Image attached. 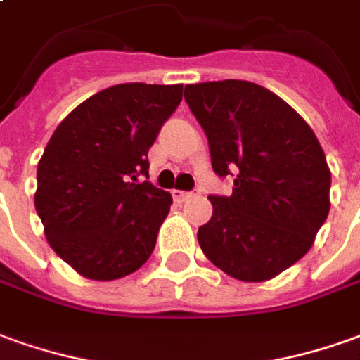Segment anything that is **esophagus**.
<instances>
[{"mask_svg":"<svg viewBox=\"0 0 360 360\" xmlns=\"http://www.w3.org/2000/svg\"><path fill=\"white\" fill-rule=\"evenodd\" d=\"M188 197H193V193H191V191H179V188H173V198H175L177 202H183V200H187Z\"/></svg>","mask_w":360,"mask_h":360,"instance_id":"34e87169","label":"esophagus"}]
</instances>
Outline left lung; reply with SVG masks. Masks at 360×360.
Returning <instances> with one entry per match:
<instances>
[{
  "label": "left lung",
  "mask_w": 360,
  "mask_h": 360,
  "mask_svg": "<svg viewBox=\"0 0 360 360\" xmlns=\"http://www.w3.org/2000/svg\"><path fill=\"white\" fill-rule=\"evenodd\" d=\"M185 101L230 197L210 195L212 218L198 228L206 257L226 275L263 283L302 259L329 212V172L314 130L265 87L241 79L185 87Z\"/></svg>",
  "instance_id": "obj_1"
}]
</instances>
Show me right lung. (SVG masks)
<instances>
[{
    "mask_svg": "<svg viewBox=\"0 0 360 360\" xmlns=\"http://www.w3.org/2000/svg\"><path fill=\"white\" fill-rule=\"evenodd\" d=\"M181 99V84L112 85L77 105L44 148L34 208L50 248L85 278H122L152 255L173 198L138 177Z\"/></svg>",
    "mask_w": 360,
    "mask_h": 360,
    "instance_id": "1",
    "label": "right lung"
}]
</instances>
